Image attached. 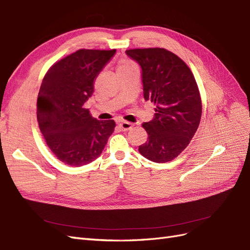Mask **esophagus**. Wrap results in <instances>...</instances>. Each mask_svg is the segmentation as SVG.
Listing matches in <instances>:
<instances>
[{
    "mask_svg": "<svg viewBox=\"0 0 250 250\" xmlns=\"http://www.w3.org/2000/svg\"><path fill=\"white\" fill-rule=\"evenodd\" d=\"M118 125L120 126V128H122L123 131H128L130 128H132L133 125L131 123L128 122H125V120H122V122L118 123Z\"/></svg>",
    "mask_w": 250,
    "mask_h": 250,
    "instance_id": "obj_1",
    "label": "esophagus"
}]
</instances>
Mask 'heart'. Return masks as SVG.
I'll return each mask as SVG.
<instances>
[{
	"instance_id": "b5f03b06",
	"label": "heart",
	"mask_w": 250,
	"mask_h": 250,
	"mask_svg": "<svg viewBox=\"0 0 250 250\" xmlns=\"http://www.w3.org/2000/svg\"><path fill=\"white\" fill-rule=\"evenodd\" d=\"M135 66V64L132 63L131 61L128 60H125V59H123L120 60L119 63H118V66H117V72L119 71H123V70H126L128 68H132Z\"/></svg>"
}]
</instances>
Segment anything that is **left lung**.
I'll return each mask as SVG.
<instances>
[{
    "label": "left lung",
    "mask_w": 250,
    "mask_h": 250,
    "mask_svg": "<svg viewBox=\"0 0 250 250\" xmlns=\"http://www.w3.org/2000/svg\"><path fill=\"white\" fill-rule=\"evenodd\" d=\"M142 69L144 100L156 113L142 126L148 134L139 152L149 161L166 163L188 146L201 117V100L192 71L175 54L161 47L125 51Z\"/></svg>",
    "instance_id": "obj_1"
}]
</instances>
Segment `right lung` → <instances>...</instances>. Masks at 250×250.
I'll use <instances>...</instances> for the list:
<instances>
[{"mask_svg":"<svg viewBox=\"0 0 250 250\" xmlns=\"http://www.w3.org/2000/svg\"><path fill=\"white\" fill-rule=\"evenodd\" d=\"M116 50H79L47 70L37 99V122L47 146L58 160L79 167L100 157L114 120H98L84 108L93 85Z\"/></svg>","mask_w":250,"mask_h":250,"instance_id":"add662e5","label":"right lung"}]
</instances>
